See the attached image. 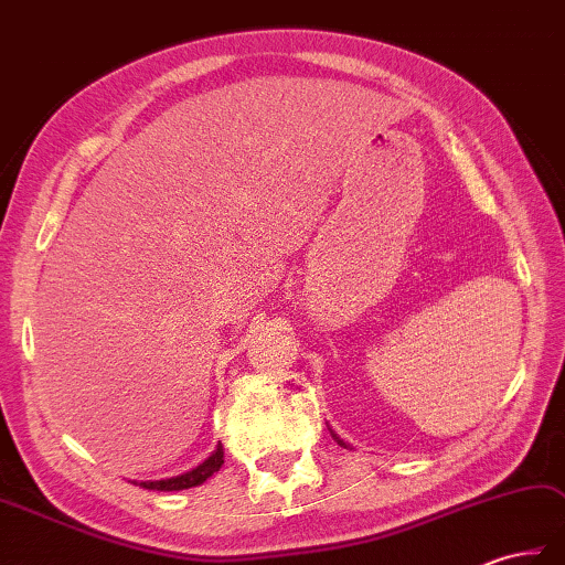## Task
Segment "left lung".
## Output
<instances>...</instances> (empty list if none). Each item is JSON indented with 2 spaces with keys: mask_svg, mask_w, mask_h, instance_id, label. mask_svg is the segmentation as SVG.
Returning <instances> with one entry per match:
<instances>
[{
  "mask_svg": "<svg viewBox=\"0 0 565 565\" xmlns=\"http://www.w3.org/2000/svg\"><path fill=\"white\" fill-rule=\"evenodd\" d=\"M333 437H335V435H333ZM335 440H338V445H343V447H348V445H345V443L341 440V437H335Z\"/></svg>",
  "mask_w": 565,
  "mask_h": 565,
  "instance_id": "obj_1",
  "label": "left lung"
}]
</instances>
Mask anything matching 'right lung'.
I'll return each instance as SVG.
<instances>
[{
    "instance_id": "right-lung-1",
    "label": "right lung",
    "mask_w": 565,
    "mask_h": 565,
    "mask_svg": "<svg viewBox=\"0 0 565 565\" xmlns=\"http://www.w3.org/2000/svg\"><path fill=\"white\" fill-rule=\"evenodd\" d=\"M222 463H224V449L222 445H217L215 452H212L193 471H185L181 476H173V479H164V481H142L140 486L149 488V491H183V488H193L207 481L212 473H217L222 469Z\"/></svg>"
}]
</instances>
